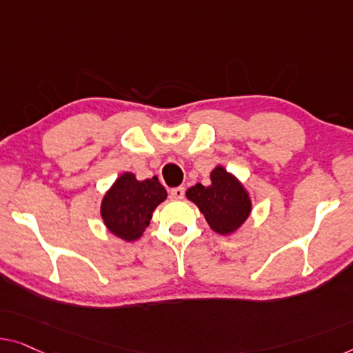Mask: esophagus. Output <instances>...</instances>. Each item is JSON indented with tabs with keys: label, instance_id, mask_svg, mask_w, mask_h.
<instances>
[{
	"label": "esophagus",
	"instance_id": "esophagus-1",
	"mask_svg": "<svg viewBox=\"0 0 353 353\" xmlns=\"http://www.w3.org/2000/svg\"><path fill=\"white\" fill-rule=\"evenodd\" d=\"M170 196L172 199H183V196H185V188H183V187L172 188V190L170 192Z\"/></svg>",
	"mask_w": 353,
	"mask_h": 353
}]
</instances>
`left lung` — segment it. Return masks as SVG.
<instances>
[{"mask_svg": "<svg viewBox=\"0 0 353 353\" xmlns=\"http://www.w3.org/2000/svg\"><path fill=\"white\" fill-rule=\"evenodd\" d=\"M208 187L196 183L188 188L187 198L193 201L206 217L209 227L219 234H230L245 222L250 214L249 194L238 179L217 166L210 174Z\"/></svg>", "mask_w": 353, "mask_h": 353, "instance_id": "left-lung-1", "label": "left lung"}]
</instances>
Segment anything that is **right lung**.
<instances>
[{"label": "right lung", "mask_w": 353, "mask_h": 353, "mask_svg": "<svg viewBox=\"0 0 353 353\" xmlns=\"http://www.w3.org/2000/svg\"><path fill=\"white\" fill-rule=\"evenodd\" d=\"M165 199L166 190L159 177L136 181L134 174L125 172L103 198L101 217L110 233L134 241L141 238L150 223L152 212Z\"/></svg>", "instance_id": "obj_1"}]
</instances>
